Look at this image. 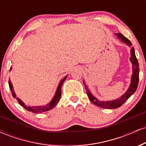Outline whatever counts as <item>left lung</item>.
<instances>
[{"label": "left lung", "instance_id": "left-lung-1", "mask_svg": "<svg viewBox=\"0 0 146 146\" xmlns=\"http://www.w3.org/2000/svg\"><path fill=\"white\" fill-rule=\"evenodd\" d=\"M115 36L118 39H119L122 42L126 44L129 47L131 48L130 49V60L131 62L132 65V73L131 75V80H130V84L129 85L128 88L126 91L125 92L124 94H123L119 98L116 99V100H111V101H102L100 100L91 93L90 90L88 89V86L83 80V83L85 86V89L86 90V94L88 95V98L92 103H93L98 106L101 107L103 108H107V109H113V108H117L120 107L127 100L130 98L131 95L134 94L136 91L137 86L139 84V63L137 59L135 56V52L134 47H131L132 43L127 38L123 36L121 33H115Z\"/></svg>", "mask_w": 146, "mask_h": 146}]
</instances>
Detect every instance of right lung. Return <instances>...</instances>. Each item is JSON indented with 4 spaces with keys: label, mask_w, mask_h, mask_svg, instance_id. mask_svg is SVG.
Masks as SVG:
<instances>
[{
    "label": "right lung",
    "mask_w": 146,
    "mask_h": 146,
    "mask_svg": "<svg viewBox=\"0 0 146 146\" xmlns=\"http://www.w3.org/2000/svg\"><path fill=\"white\" fill-rule=\"evenodd\" d=\"M11 68H12V67L10 68V71H11ZM67 76L68 75H66L62 80H60L59 84H58V88H57L56 93H55L54 96H53V98L51 100V101L49 103L46 104V105H43V106H27L26 104H25L24 102L22 101L21 99H19L16 97V93L14 92V88H13V85L12 84H11V80H9V88L10 90H11V94H12L13 97H14V98H16V100H18V103H19L23 107V108H25L26 110H27L28 111L32 112L33 113H43V112H46V111H48V110H51L52 108H54V107L57 105V104L59 102L60 98H61V94H62V91H61L62 85L64 82L65 81V80H66V78H67Z\"/></svg>",
    "instance_id": "add662e5"
}]
</instances>
